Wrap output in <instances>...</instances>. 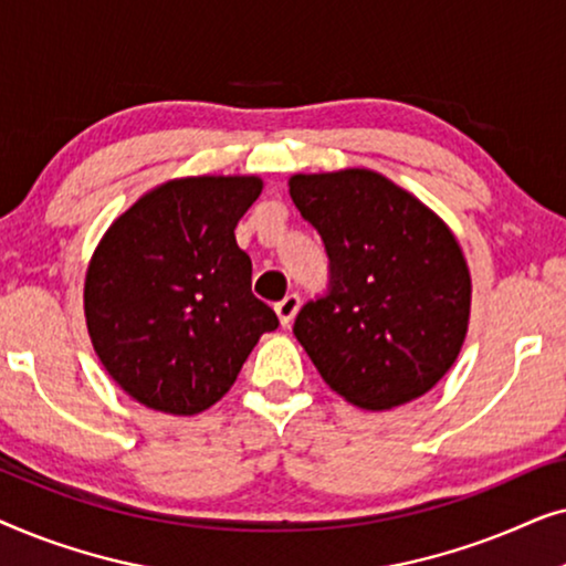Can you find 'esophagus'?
Here are the masks:
<instances>
[{
    "label": "esophagus",
    "mask_w": 566,
    "mask_h": 566,
    "mask_svg": "<svg viewBox=\"0 0 566 566\" xmlns=\"http://www.w3.org/2000/svg\"><path fill=\"white\" fill-rule=\"evenodd\" d=\"M298 308H301V296H298V293H289V296H285L283 301H277L275 314H277V319H281L283 327H289V324L296 319Z\"/></svg>",
    "instance_id": "esophagus-1"
}]
</instances>
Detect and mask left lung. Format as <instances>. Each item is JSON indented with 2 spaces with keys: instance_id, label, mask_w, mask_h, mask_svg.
<instances>
[{
  "instance_id": "1",
  "label": "left lung",
  "mask_w": 566,
  "mask_h": 566,
  "mask_svg": "<svg viewBox=\"0 0 566 566\" xmlns=\"http://www.w3.org/2000/svg\"><path fill=\"white\" fill-rule=\"evenodd\" d=\"M289 188L329 258L327 293L293 324L316 370L374 412L428 394L469 329L471 275L453 231L370 169L293 175Z\"/></svg>"
}]
</instances>
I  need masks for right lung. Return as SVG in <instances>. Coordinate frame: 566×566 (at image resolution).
Segmentation results:
<instances>
[{
    "mask_svg": "<svg viewBox=\"0 0 566 566\" xmlns=\"http://www.w3.org/2000/svg\"><path fill=\"white\" fill-rule=\"evenodd\" d=\"M260 177H180L111 223L84 277L92 347L138 405L198 415L237 381L247 355L277 327L252 296L250 254L234 229Z\"/></svg>",
    "mask_w": 566,
    "mask_h": 566,
    "instance_id": "obj_1",
    "label": "right lung"
}]
</instances>
